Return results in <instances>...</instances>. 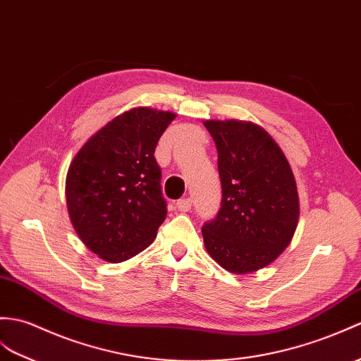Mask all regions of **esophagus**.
Listing matches in <instances>:
<instances>
[{
  "label": "esophagus",
  "instance_id": "obj_1",
  "mask_svg": "<svg viewBox=\"0 0 361 361\" xmlns=\"http://www.w3.org/2000/svg\"><path fill=\"white\" fill-rule=\"evenodd\" d=\"M192 206V200L190 198H181L177 201V207L180 212H188Z\"/></svg>",
  "mask_w": 361,
  "mask_h": 361
}]
</instances>
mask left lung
Segmentation results:
<instances>
[{"label": "left lung", "mask_w": 361, "mask_h": 361, "mask_svg": "<svg viewBox=\"0 0 361 361\" xmlns=\"http://www.w3.org/2000/svg\"><path fill=\"white\" fill-rule=\"evenodd\" d=\"M219 152L221 207L203 232L204 246L223 269L255 272L275 262L294 237L300 200L289 161L262 126L206 120Z\"/></svg>", "instance_id": "left-lung-1"}]
</instances>
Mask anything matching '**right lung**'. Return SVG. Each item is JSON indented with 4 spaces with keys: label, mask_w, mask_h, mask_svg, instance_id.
Returning <instances> with one entry per match:
<instances>
[{
    "label": "right lung",
    "mask_w": 361,
    "mask_h": 361,
    "mask_svg": "<svg viewBox=\"0 0 361 361\" xmlns=\"http://www.w3.org/2000/svg\"><path fill=\"white\" fill-rule=\"evenodd\" d=\"M175 114L133 107L95 132L71 161L66 204L86 247L109 263L145 250L166 219L157 142Z\"/></svg>",
    "instance_id": "right-lung-1"
}]
</instances>
